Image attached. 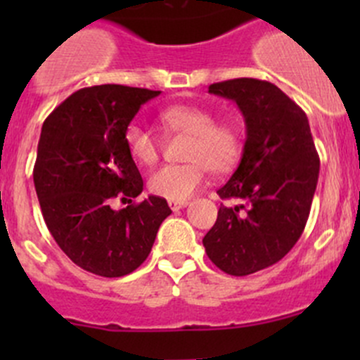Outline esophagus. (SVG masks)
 I'll return each instance as SVG.
<instances>
[{"instance_id": "esophagus-1", "label": "esophagus", "mask_w": 360, "mask_h": 360, "mask_svg": "<svg viewBox=\"0 0 360 360\" xmlns=\"http://www.w3.org/2000/svg\"><path fill=\"white\" fill-rule=\"evenodd\" d=\"M186 205H188V200H169V207L172 210H179Z\"/></svg>"}]
</instances>
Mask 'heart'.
<instances>
[{"label":"heart","mask_w":360,"mask_h":360,"mask_svg":"<svg viewBox=\"0 0 360 360\" xmlns=\"http://www.w3.org/2000/svg\"><path fill=\"white\" fill-rule=\"evenodd\" d=\"M160 123L170 132L190 136L183 165H165L148 179V190L167 200H188L203 186L207 169L226 172L242 153V132L235 122H216L209 108L198 104H172L160 111ZM130 157L139 165H153L160 157V143L153 132L141 123H130L125 130Z\"/></svg>","instance_id":"obj_1"}]
</instances>
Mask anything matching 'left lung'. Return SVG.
<instances>
[{
  "label": "left lung",
  "mask_w": 360,
  "mask_h": 360,
  "mask_svg": "<svg viewBox=\"0 0 360 360\" xmlns=\"http://www.w3.org/2000/svg\"><path fill=\"white\" fill-rule=\"evenodd\" d=\"M209 92L237 103L245 120L242 160L217 190L223 200L203 237L209 259L244 277L281 261L300 240L319 181V160L304 111L274 83L237 78Z\"/></svg>",
  "instance_id": "1"
}]
</instances>
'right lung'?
Segmentation results:
<instances>
[{"label": "right lung", "instance_id": "add662e5", "mask_svg": "<svg viewBox=\"0 0 360 360\" xmlns=\"http://www.w3.org/2000/svg\"><path fill=\"white\" fill-rule=\"evenodd\" d=\"M157 96L160 90L125 85L86 86L43 122L32 172L43 219L64 254L90 274H132L172 212L153 195L122 210L110 207L112 198L132 202L143 191L125 130Z\"/></svg>", "mask_w": 360, "mask_h": 360}]
</instances>
